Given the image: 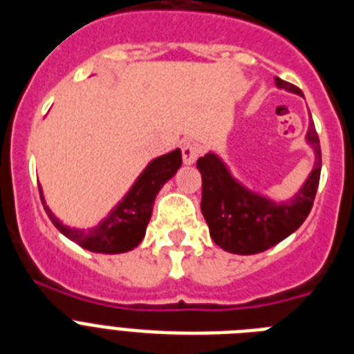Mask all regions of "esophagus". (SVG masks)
<instances>
[{"label": "esophagus", "mask_w": 354, "mask_h": 354, "mask_svg": "<svg viewBox=\"0 0 354 354\" xmlns=\"http://www.w3.org/2000/svg\"><path fill=\"white\" fill-rule=\"evenodd\" d=\"M201 153V146L195 142H185L183 144V160L186 164H194Z\"/></svg>", "instance_id": "obj_1"}]
</instances>
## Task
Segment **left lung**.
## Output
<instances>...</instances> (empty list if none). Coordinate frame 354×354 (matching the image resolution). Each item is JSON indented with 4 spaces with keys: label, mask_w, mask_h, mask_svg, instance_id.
I'll list each match as a JSON object with an SVG mask.
<instances>
[{
    "label": "left lung",
    "mask_w": 354,
    "mask_h": 354,
    "mask_svg": "<svg viewBox=\"0 0 354 354\" xmlns=\"http://www.w3.org/2000/svg\"><path fill=\"white\" fill-rule=\"evenodd\" d=\"M276 84L287 91L301 95L298 87L281 78H276ZM307 140L316 151L315 168L296 197L279 205L245 190L232 179L225 164L214 153H206L197 160L203 177L201 210L216 245L232 254L248 256L274 247L298 230L309 216L320 185L322 149L315 124L309 126Z\"/></svg>",
    "instance_id": "1"
}]
</instances>
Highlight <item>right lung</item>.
<instances>
[{"label": "right lung", "instance_id": "right-lung-1", "mask_svg": "<svg viewBox=\"0 0 354 354\" xmlns=\"http://www.w3.org/2000/svg\"><path fill=\"white\" fill-rule=\"evenodd\" d=\"M180 164H183L180 149H175L171 153L151 160L148 168L144 169L142 175L137 179V183L133 185L131 190L128 192V195L124 197L122 203L100 223V226L91 228V230H75V228L62 225L45 205L41 190H39V197H41V203H44V208L50 221L55 223L56 228L65 237H69L71 241H75L76 245H80L91 252H128L142 241L146 226L151 217V210H153L155 197L164 186V183L174 177L175 171L180 168Z\"/></svg>", "mask_w": 354, "mask_h": 354}]
</instances>
